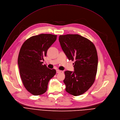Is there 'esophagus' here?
Here are the masks:
<instances>
[{
	"mask_svg": "<svg viewBox=\"0 0 120 120\" xmlns=\"http://www.w3.org/2000/svg\"><path fill=\"white\" fill-rule=\"evenodd\" d=\"M61 71H60V70H56V72H57V73H60V72H61Z\"/></svg>",
	"mask_w": 120,
	"mask_h": 120,
	"instance_id": "34e87169",
	"label": "esophagus"
}]
</instances>
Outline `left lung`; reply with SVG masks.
<instances>
[{
	"mask_svg": "<svg viewBox=\"0 0 120 120\" xmlns=\"http://www.w3.org/2000/svg\"><path fill=\"white\" fill-rule=\"evenodd\" d=\"M59 40L69 60L74 61V71L64 72L65 90L75 96L82 95L96 78L98 61L96 47L89 39L79 34L60 35Z\"/></svg>",
	"mask_w": 120,
	"mask_h": 120,
	"instance_id": "1",
	"label": "left lung"
}]
</instances>
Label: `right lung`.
<instances>
[{"label": "right lung", "mask_w": 120, "mask_h": 120, "mask_svg": "<svg viewBox=\"0 0 120 120\" xmlns=\"http://www.w3.org/2000/svg\"><path fill=\"white\" fill-rule=\"evenodd\" d=\"M57 36L50 34L33 36L26 39L20 48L18 60L20 76L26 89L34 95L44 94L50 79L56 74V70L43 65L42 60Z\"/></svg>", "instance_id": "obj_1"}]
</instances>
